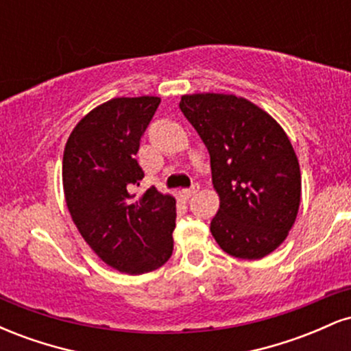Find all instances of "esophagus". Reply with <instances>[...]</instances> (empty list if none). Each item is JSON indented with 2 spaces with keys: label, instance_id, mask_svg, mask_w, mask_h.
Returning a JSON list of instances; mask_svg holds the SVG:
<instances>
[{
  "label": "esophagus",
  "instance_id": "1",
  "mask_svg": "<svg viewBox=\"0 0 351 351\" xmlns=\"http://www.w3.org/2000/svg\"><path fill=\"white\" fill-rule=\"evenodd\" d=\"M199 191V186L198 184H193L191 188H188V189H183V191H181V196H183L184 199H188V198H191L193 195H196V193Z\"/></svg>",
  "mask_w": 351,
  "mask_h": 351
}]
</instances>
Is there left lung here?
I'll return each instance as SVG.
<instances>
[{
	"label": "left lung",
	"mask_w": 351,
	"mask_h": 351,
	"mask_svg": "<svg viewBox=\"0 0 351 351\" xmlns=\"http://www.w3.org/2000/svg\"><path fill=\"white\" fill-rule=\"evenodd\" d=\"M180 108L206 145L219 209L211 234L239 259H263L289 236L300 206L302 178L284 128L251 100L189 94Z\"/></svg>",
	"instance_id": "1"
}]
</instances>
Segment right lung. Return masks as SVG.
Returning a JSON list of instances; mask_svg holds the SVG:
<instances>
[{
  "label": "right lung",
  "instance_id": "right-lung-1",
  "mask_svg": "<svg viewBox=\"0 0 351 351\" xmlns=\"http://www.w3.org/2000/svg\"><path fill=\"white\" fill-rule=\"evenodd\" d=\"M160 97H117L75 125L62 158L66 204L80 236L117 271L138 276L173 252L176 201L155 188L136 198L143 171L135 160Z\"/></svg>",
  "mask_w": 351,
  "mask_h": 351
}]
</instances>
